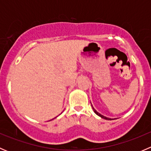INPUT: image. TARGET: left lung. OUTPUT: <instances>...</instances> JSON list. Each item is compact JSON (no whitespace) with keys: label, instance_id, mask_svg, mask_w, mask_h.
<instances>
[{"label":"left lung","instance_id":"8db88e82","mask_svg":"<svg viewBox=\"0 0 151 151\" xmlns=\"http://www.w3.org/2000/svg\"><path fill=\"white\" fill-rule=\"evenodd\" d=\"M91 106H92V108H93V111H94V112H95L96 114L97 115H99V116H100L101 117V118H104V119H105V120H112L111 119V118H106V117H105V116H104V115H101V114L100 113H99L98 112H97L96 110L95 109H94L93 108V106H92V104H91Z\"/></svg>","mask_w":151,"mask_h":151}]
</instances>
